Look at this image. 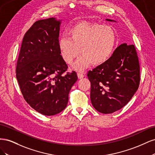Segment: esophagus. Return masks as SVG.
<instances>
[{
	"label": "esophagus",
	"mask_w": 155,
	"mask_h": 155,
	"mask_svg": "<svg viewBox=\"0 0 155 155\" xmlns=\"http://www.w3.org/2000/svg\"><path fill=\"white\" fill-rule=\"evenodd\" d=\"M78 77L79 79H81L85 77V75H84L83 73H81V72H78Z\"/></svg>",
	"instance_id": "34e87169"
}]
</instances>
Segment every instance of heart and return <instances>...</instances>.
<instances>
[{
    "label": "heart",
    "instance_id": "b5f03b06",
    "mask_svg": "<svg viewBox=\"0 0 155 155\" xmlns=\"http://www.w3.org/2000/svg\"><path fill=\"white\" fill-rule=\"evenodd\" d=\"M68 37L59 41V53L65 63L72 64L83 54L74 65L82 70L94 65H100L109 59L116 44V34L112 28L96 22L81 21L67 30Z\"/></svg>",
    "mask_w": 155,
    "mask_h": 155
}]
</instances>
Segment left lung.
Listing matches in <instances>:
<instances>
[{"label":"left lung","instance_id":"left-lung-1","mask_svg":"<svg viewBox=\"0 0 155 155\" xmlns=\"http://www.w3.org/2000/svg\"><path fill=\"white\" fill-rule=\"evenodd\" d=\"M87 76L94 109L103 114L121 109L133 97L140 83V64L134 46L121 44L105 63L90 70Z\"/></svg>","mask_w":155,"mask_h":155}]
</instances>
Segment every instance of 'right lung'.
<instances>
[{
	"mask_svg": "<svg viewBox=\"0 0 155 155\" xmlns=\"http://www.w3.org/2000/svg\"><path fill=\"white\" fill-rule=\"evenodd\" d=\"M61 20L51 17L36 21L23 37L17 60L16 78L22 96L31 107L45 116L66 108L68 94L78 80L58 48Z\"/></svg>",
	"mask_w": 155,
	"mask_h": 155,
	"instance_id": "right-lung-1",
	"label": "right lung"
}]
</instances>
